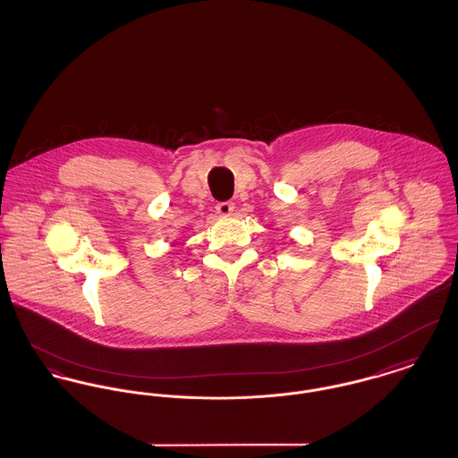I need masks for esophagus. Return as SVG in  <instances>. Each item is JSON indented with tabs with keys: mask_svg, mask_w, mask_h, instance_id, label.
I'll list each match as a JSON object with an SVG mask.
<instances>
[{
	"mask_svg": "<svg viewBox=\"0 0 458 458\" xmlns=\"http://www.w3.org/2000/svg\"><path fill=\"white\" fill-rule=\"evenodd\" d=\"M216 210H217L218 216L227 217V216H231L234 212V203L233 201H220V203H217Z\"/></svg>",
	"mask_w": 458,
	"mask_h": 458,
	"instance_id": "1",
	"label": "esophagus"
}]
</instances>
